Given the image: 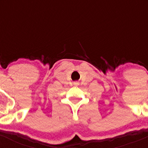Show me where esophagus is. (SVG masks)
Listing matches in <instances>:
<instances>
[{"label": "esophagus", "mask_w": 148, "mask_h": 148, "mask_svg": "<svg viewBox=\"0 0 148 148\" xmlns=\"http://www.w3.org/2000/svg\"><path fill=\"white\" fill-rule=\"evenodd\" d=\"M73 84H74V85H78V82H74V83H73Z\"/></svg>", "instance_id": "esophagus-1"}]
</instances>
